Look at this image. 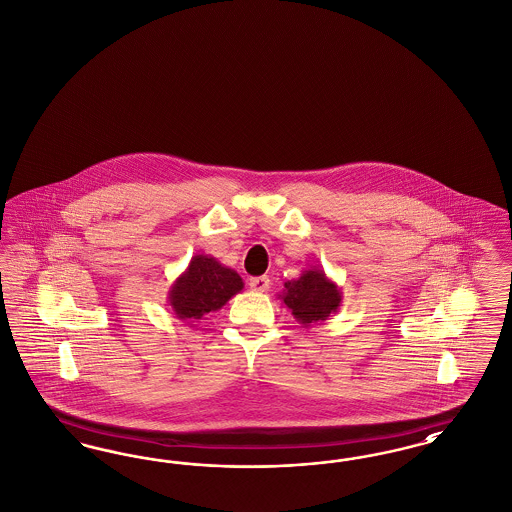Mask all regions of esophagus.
I'll list each match as a JSON object with an SVG mask.
<instances>
[{
	"label": "esophagus",
	"instance_id": "esophagus-1",
	"mask_svg": "<svg viewBox=\"0 0 512 512\" xmlns=\"http://www.w3.org/2000/svg\"><path fill=\"white\" fill-rule=\"evenodd\" d=\"M270 286V280L266 276H257V278H251L249 280V287L253 291H259V293H265L266 289Z\"/></svg>",
	"mask_w": 512,
	"mask_h": 512
}]
</instances>
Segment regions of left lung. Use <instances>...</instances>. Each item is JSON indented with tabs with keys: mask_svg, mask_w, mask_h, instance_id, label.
Returning a JSON list of instances; mask_svg holds the SVG:
<instances>
[{
	"mask_svg": "<svg viewBox=\"0 0 512 512\" xmlns=\"http://www.w3.org/2000/svg\"><path fill=\"white\" fill-rule=\"evenodd\" d=\"M293 318L301 326L322 324L333 316L343 301V291L333 280H329L322 268L310 266L299 278L284 284L282 295H278Z\"/></svg>",
	"mask_w": 512,
	"mask_h": 512,
	"instance_id": "left-lung-1",
	"label": "left lung"
}]
</instances>
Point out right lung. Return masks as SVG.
<instances>
[{"label": "right lung", "mask_w": 512, "mask_h": 512, "mask_svg": "<svg viewBox=\"0 0 512 512\" xmlns=\"http://www.w3.org/2000/svg\"><path fill=\"white\" fill-rule=\"evenodd\" d=\"M244 289L240 274L221 265L211 255H194L188 268L169 289V305L183 322H200L207 312H215ZM192 326V324H190Z\"/></svg>", "instance_id": "1"}]
</instances>
